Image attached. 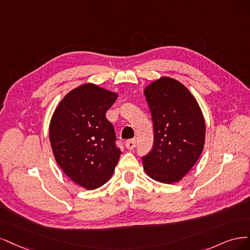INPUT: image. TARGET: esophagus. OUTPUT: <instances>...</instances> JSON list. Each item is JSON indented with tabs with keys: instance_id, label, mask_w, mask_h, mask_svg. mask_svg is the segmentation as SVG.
I'll return each instance as SVG.
<instances>
[{
	"instance_id": "esophagus-1",
	"label": "esophagus",
	"mask_w": 250,
	"mask_h": 250,
	"mask_svg": "<svg viewBox=\"0 0 250 250\" xmlns=\"http://www.w3.org/2000/svg\"><path fill=\"white\" fill-rule=\"evenodd\" d=\"M136 146V140L135 139H130L125 141V147L127 149H134Z\"/></svg>"
}]
</instances>
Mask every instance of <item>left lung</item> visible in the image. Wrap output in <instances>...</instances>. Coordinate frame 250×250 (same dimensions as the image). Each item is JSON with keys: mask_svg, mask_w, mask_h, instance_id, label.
<instances>
[{"mask_svg": "<svg viewBox=\"0 0 250 250\" xmlns=\"http://www.w3.org/2000/svg\"><path fill=\"white\" fill-rule=\"evenodd\" d=\"M144 95L154 124L152 148L142 157L144 170L161 183L179 182L204 149L203 113L187 88L171 78L151 83Z\"/></svg>", "mask_w": 250, "mask_h": 250, "instance_id": "left-lung-1", "label": "left lung"}]
</instances>
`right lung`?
Returning <instances> with one entry per match:
<instances>
[{
  "mask_svg": "<svg viewBox=\"0 0 250 250\" xmlns=\"http://www.w3.org/2000/svg\"><path fill=\"white\" fill-rule=\"evenodd\" d=\"M117 94L94 84L67 93L54 112L50 141L56 162L68 178L87 190L107 183L122 151L106 112Z\"/></svg>",
  "mask_w": 250,
  "mask_h": 250,
  "instance_id": "1",
  "label": "right lung"
}]
</instances>
